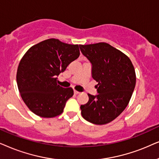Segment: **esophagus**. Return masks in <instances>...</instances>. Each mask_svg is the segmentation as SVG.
<instances>
[{"mask_svg":"<svg viewBox=\"0 0 159 159\" xmlns=\"http://www.w3.org/2000/svg\"><path fill=\"white\" fill-rule=\"evenodd\" d=\"M74 94H80V92H78V91H76V90H74Z\"/></svg>","mask_w":159,"mask_h":159,"instance_id":"obj_1","label":"esophagus"}]
</instances>
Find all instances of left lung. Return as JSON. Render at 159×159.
I'll use <instances>...</instances> for the list:
<instances>
[{
	"label": "left lung",
	"instance_id": "left-lung-1",
	"mask_svg": "<svg viewBox=\"0 0 159 159\" xmlns=\"http://www.w3.org/2000/svg\"><path fill=\"white\" fill-rule=\"evenodd\" d=\"M92 63V78L98 94H88L89 101L81 105V115L97 125L111 122L127 106L136 84V74L130 59L107 43L79 45Z\"/></svg>",
	"mask_w": 159,
	"mask_h": 159
}]
</instances>
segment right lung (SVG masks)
Returning <instances> with one entry per match:
<instances>
[{
	"label": "right lung",
	"mask_w": 159,
	"mask_h": 159,
	"mask_svg": "<svg viewBox=\"0 0 159 159\" xmlns=\"http://www.w3.org/2000/svg\"><path fill=\"white\" fill-rule=\"evenodd\" d=\"M79 55L78 44L55 39L40 42L27 50L19 64L16 82L22 99L33 113L53 118L62 113L73 89L58 85L57 76Z\"/></svg>",
	"instance_id": "add662e5"
}]
</instances>
